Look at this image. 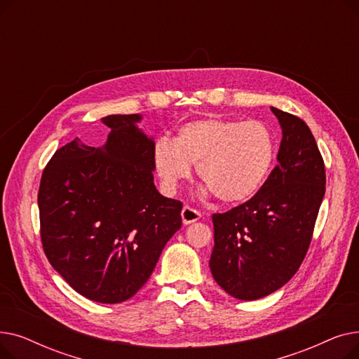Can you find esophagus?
Here are the masks:
<instances>
[{
	"instance_id": "34e87169",
	"label": "esophagus",
	"mask_w": 359,
	"mask_h": 359,
	"mask_svg": "<svg viewBox=\"0 0 359 359\" xmlns=\"http://www.w3.org/2000/svg\"><path fill=\"white\" fill-rule=\"evenodd\" d=\"M199 218H201V214L196 210L191 208V206H187V205L183 206V210H182V221H183L184 225L192 224V222L198 221Z\"/></svg>"
}]
</instances>
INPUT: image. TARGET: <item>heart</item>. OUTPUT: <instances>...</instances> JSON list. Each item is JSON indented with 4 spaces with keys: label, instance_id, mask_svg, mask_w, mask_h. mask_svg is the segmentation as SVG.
<instances>
[{
    "label": "heart",
    "instance_id": "1",
    "mask_svg": "<svg viewBox=\"0 0 359 359\" xmlns=\"http://www.w3.org/2000/svg\"><path fill=\"white\" fill-rule=\"evenodd\" d=\"M275 160V138L260 121L205 118L182 125L173 141L158 140L153 167L163 189L173 194L191 177L218 201L237 205L252 199L265 184Z\"/></svg>",
    "mask_w": 359,
    "mask_h": 359
}]
</instances>
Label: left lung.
<instances>
[{
  "instance_id": "obj_1",
  "label": "left lung",
  "mask_w": 359,
  "mask_h": 359,
  "mask_svg": "<svg viewBox=\"0 0 359 359\" xmlns=\"http://www.w3.org/2000/svg\"><path fill=\"white\" fill-rule=\"evenodd\" d=\"M271 110L282 128L278 165L252 199L212 215V276L244 301L275 292L295 275L326 191L325 163L307 123Z\"/></svg>"
}]
</instances>
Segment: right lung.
Listing matches in <instances>:
<instances>
[{
	"label": "right lung",
	"instance_id": "right-lung-1",
	"mask_svg": "<svg viewBox=\"0 0 359 359\" xmlns=\"http://www.w3.org/2000/svg\"><path fill=\"white\" fill-rule=\"evenodd\" d=\"M141 115H110L104 145L75 138L46 164L37 205L43 252L83 297L118 304L153 273L165 243L182 227V202L154 184V141Z\"/></svg>",
	"mask_w": 359,
	"mask_h": 359
}]
</instances>
